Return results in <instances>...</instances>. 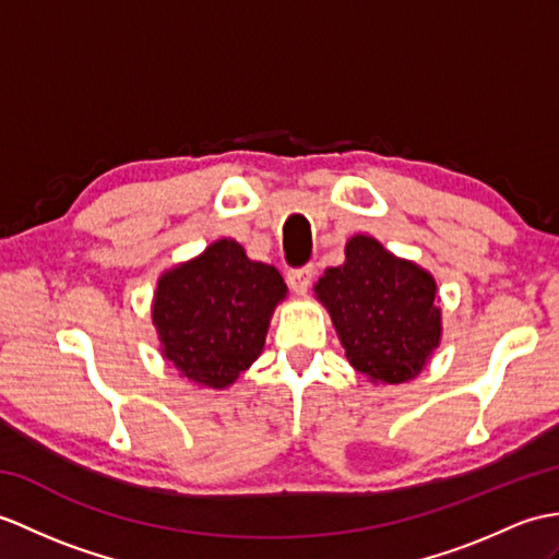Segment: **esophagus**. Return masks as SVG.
<instances>
[{"mask_svg": "<svg viewBox=\"0 0 559 559\" xmlns=\"http://www.w3.org/2000/svg\"><path fill=\"white\" fill-rule=\"evenodd\" d=\"M311 278H314V269H311V266H302V269L288 271V283H290V288H293L297 295H305V293L309 290Z\"/></svg>", "mask_w": 559, "mask_h": 559, "instance_id": "1", "label": "esophagus"}]
</instances>
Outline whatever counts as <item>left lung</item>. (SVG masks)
Returning <instances> with one entry per match:
<instances>
[{
	"instance_id": "obj_1",
	"label": "left lung",
	"mask_w": 559,
	"mask_h": 559,
	"mask_svg": "<svg viewBox=\"0 0 559 559\" xmlns=\"http://www.w3.org/2000/svg\"><path fill=\"white\" fill-rule=\"evenodd\" d=\"M345 347V357L371 383L417 379L443 338L438 283L431 271L395 257L371 236H353L345 262L314 285Z\"/></svg>"
}]
</instances>
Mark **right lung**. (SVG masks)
<instances>
[{
    "label": "right lung",
    "mask_w": 559,
    "mask_h": 559,
    "mask_svg": "<svg viewBox=\"0 0 559 559\" xmlns=\"http://www.w3.org/2000/svg\"><path fill=\"white\" fill-rule=\"evenodd\" d=\"M285 297L288 285L274 266L252 262L240 242L221 238L157 281L152 323L162 357L198 388L224 391L262 355Z\"/></svg>",
    "instance_id": "obj_1"
}]
</instances>
